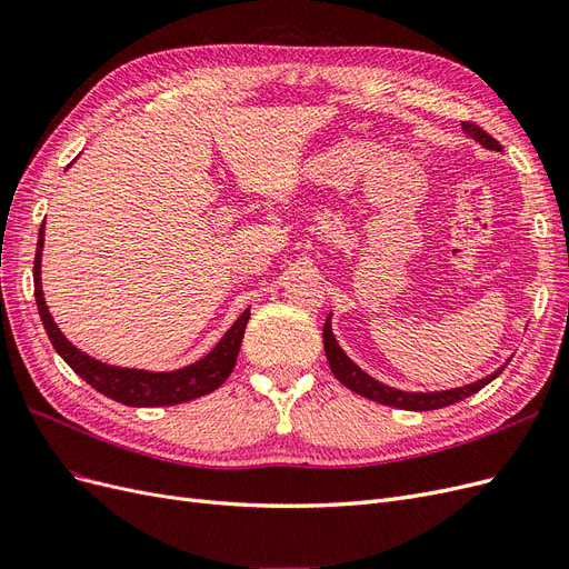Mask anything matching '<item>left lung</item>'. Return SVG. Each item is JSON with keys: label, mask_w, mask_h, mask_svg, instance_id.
I'll return each instance as SVG.
<instances>
[{"label": "left lung", "mask_w": 569, "mask_h": 569, "mask_svg": "<svg viewBox=\"0 0 569 569\" xmlns=\"http://www.w3.org/2000/svg\"><path fill=\"white\" fill-rule=\"evenodd\" d=\"M462 130L468 132L472 140H477L481 147L487 149H496V151H503V147L498 144L493 137L481 130L477 123H470V120H465L462 123ZM322 341H325V356L327 360H330V368L335 372L337 380L349 387L351 391L366 396V399L370 401H377V403H385V406H393V408H403V410H437V408H443V406H451V403H458L462 399H468V396L477 393L479 389H485L491 380H496L498 375L503 372V368L508 366H501L496 372H491L489 377H481L479 382H472V385H465V387H458V389H449V391H427V393H416V391H401V389H391L382 382L372 380V377L368 372L360 370L353 360L341 351V347L337 343L335 335H332V325H330V318L325 320V327H322Z\"/></svg>", "instance_id": "obj_1"}]
</instances>
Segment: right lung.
I'll use <instances>...</instances> for the list:
<instances>
[{"mask_svg": "<svg viewBox=\"0 0 569 569\" xmlns=\"http://www.w3.org/2000/svg\"><path fill=\"white\" fill-rule=\"evenodd\" d=\"M42 247H44V222H42L40 237H38L36 266H32V272H36V301H38V311H40L42 325L47 330V337L51 341V347L57 349V353L66 360L68 366L73 368V372L80 375L82 380L90 387H94L99 393L109 396V399H113L118 403L134 406V408L176 406V403L199 399V396H203V393H211L228 380L234 363H237L239 347H242L244 330H247V322L251 316L249 308L237 318V322L226 332V337L216 343V349L192 366L173 370V372H147V370H132V368H113L107 363H99V360L76 349L73 343L61 335L54 318L49 316V308L42 297V278H40Z\"/></svg>", "mask_w": 569, "mask_h": 569, "instance_id": "1", "label": "right lung"}]
</instances>
